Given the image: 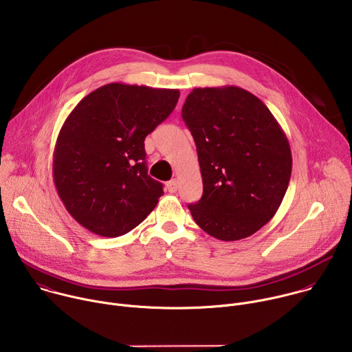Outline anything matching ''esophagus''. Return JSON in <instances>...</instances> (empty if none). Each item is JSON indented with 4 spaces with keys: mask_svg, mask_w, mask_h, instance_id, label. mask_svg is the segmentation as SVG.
I'll return each mask as SVG.
<instances>
[{
    "mask_svg": "<svg viewBox=\"0 0 352 352\" xmlns=\"http://www.w3.org/2000/svg\"><path fill=\"white\" fill-rule=\"evenodd\" d=\"M167 189H168V192H171V193H174V192H177V189H178V182L175 181V179H171V181H168L167 182Z\"/></svg>",
    "mask_w": 352,
    "mask_h": 352,
    "instance_id": "1",
    "label": "esophagus"
}]
</instances>
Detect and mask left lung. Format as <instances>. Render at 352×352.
Here are the masks:
<instances>
[{"label":"left lung","mask_w":352,"mask_h":352,"mask_svg":"<svg viewBox=\"0 0 352 352\" xmlns=\"http://www.w3.org/2000/svg\"><path fill=\"white\" fill-rule=\"evenodd\" d=\"M182 118L204 181L202 197L188 206L195 223L221 241L255 234L288 188L292 156L283 128L261 98L236 86L193 89Z\"/></svg>","instance_id":"8db88e82"}]
</instances>
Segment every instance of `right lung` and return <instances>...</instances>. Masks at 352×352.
<instances>
[{
    "mask_svg": "<svg viewBox=\"0 0 352 352\" xmlns=\"http://www.w3.org/2000/svg\"><path fill=\"white\" fill-rule=\"evenodd\" d=\"M178 89L109 83L83 97L54 148L53 178L68 213L86 230L120 236L159 204L147 175L144 138L175 109Z\"/></svg>",
    "mask_w": 352,
    "mask_h": 352,
    "instance_id": "add662e5",
    "label": "right lung"
}]
</instances>
